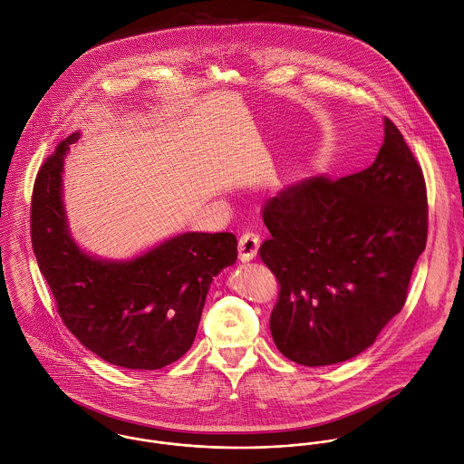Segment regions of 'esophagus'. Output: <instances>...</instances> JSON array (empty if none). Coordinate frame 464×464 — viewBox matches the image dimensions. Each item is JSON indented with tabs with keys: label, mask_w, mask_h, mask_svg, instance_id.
<instances>
[{
	"label": "esophagus",
	"mask_w": 464,
	"mask_h": 464,
	"mask_svg": "<svg viewBox=\"0 0 464 464\" xmlns=\"http://www.w3.org/2000/svg\"><path fill=\"white\" fill-rule=\"evenodd\" d=\"M261 239L254 230H246L239 237V257L241 261H252L257 256Z\"/></svg>",
	"instance_id": "1"
}]
</instances>
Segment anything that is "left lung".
Segmentation results:
<instances>
[{"label":"left lung","mask_w":464,"mask_h":464,"mask_svg":"<svg viewBox=\"0 0 464 464\" xmlns=\"http://www.w3.org/2000/svg\"><path fill=\"white\" fill-rule=\"evenodd\" d=\"M259 256L276 276V348L304 366L366 350L407 300L425 250L427 186L392 120L375 162L341 179L311 177L266 201Z\"/></svg>","instance_id":"1"}]
</instances>
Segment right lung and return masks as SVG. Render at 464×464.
<instances>
[{
    "label": "right lung",
    "instance_id": "obj_1",
    "mask_svg": "<svg viewBox=\"0 0 464 464\" xmlns=\"http://www.w3.org/2000/svg\"><path fill=\"white\" fill-rule=\"evenodd\" d=\"M66 137L43 162L32 193L30 236L57 313L78 341L103 361L159 370L193 344L212 276L237 259L232 232L177 236L129 261L107 263L72 243L63 205Z\"/></svg>",
    "mask_w": 464,
    "mask_h": 464
}]
</instances>
